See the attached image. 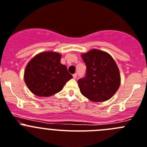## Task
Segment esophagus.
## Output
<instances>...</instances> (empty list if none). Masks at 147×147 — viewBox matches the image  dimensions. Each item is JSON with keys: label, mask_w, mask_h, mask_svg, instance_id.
Returning a JSON list of instances; mask_svg holds the SVG:
<instances>
[{"label": "esophagus", "mask_w": 147, "mask_h": 147, "mask_svg": "<svg viewBox=\"0 0 147 147\" xmlns=\"http://www.w3.org/2000/svg\"><path fill=\"white\" fill-rule=\"evenodd\" d=\"M77 76H78V75H77V73H75L73 74V78L75 79L77 78Z\"/></svg>", "instance_id": "1"}]
</instances>
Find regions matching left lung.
Returning a JSON list of instances; mask_svg holds the SVG:
<instances>
[{
    "mask_svg": "<svg viewBox=\"0 0 147 147\" xmlns=\"http://www.w3.org/2000/svg\"><path fill=\"white\" fill-rule=\"evenodd\" d=\"M86 75L78 80L82 94L93 102L109 100L120 86L119 68L107 53L94 49L82 55Z\"/></svg>",
    "mask_w": 147,
    "mask_h": 147,
    "instance_id": "left-lung-1",
    "label": "left lung"
}]
</instances>
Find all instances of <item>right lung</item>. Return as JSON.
Segmentation results:
<instances>
[{
  "instance_id": "1",
  "label": "right lung",
  "mask_w": 147,
  "mask_h": 147,
  "mask_svg": "<svg viewBox=\"0 0 147 147\" xmlns=\"http://www.w3.org/2000/svg\"><path fill=\"white\" fill-rule=\"evenodd\" d=\"M61 54L45 52L38 54L27 64L24 80L28 88L39 96H50L61 91L72 78L65 65L61 64Z\"/></svg>"
}]
</instances>
